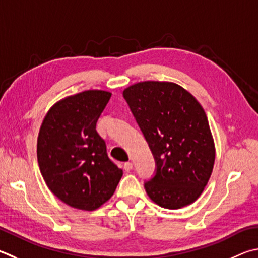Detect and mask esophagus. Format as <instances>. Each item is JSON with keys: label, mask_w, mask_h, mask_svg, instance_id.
<instances>
[{"label": "esophagus", "mask_w": 258, "mask_h": 258, "mask_svg": "<svg viewBox=\"0 0 258 258\" xmlns=\"http://www.w3.org/2000/svg\"><path fill=\"white\" fill-rule=\"evenodd\" d=\"M124 169H125V171L126 172H130L131 170L133 169V163L132 162H125L124 163Z\"/></svg>", "instance_id": "1"}]
</instances>
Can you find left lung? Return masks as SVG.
Here are the masks:
<instances>
[{
	"label": "left lung",
	"instance_id": "obj_1",
	"mask_svg": "<svg viewBox=\"0 0 258 258\" xmlns=\"http://www.w3.org/2000/svg\"><path fill=\"white\" fill-rule=\"evenodd\" d=\"M123 96L156 160V175L144 184L148 196L169 210L194 203L208 184L215 160L203 107L174 82H138L126 88Z\"/></svg>",
	"mask_w": 258,
	"mask_h": 258
}]
</instances>
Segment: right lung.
Listing matches in <instances>:
<instances>
[{"mask_svg": "<svg viewBox=\"0 0 258 258\" xmlns=\"http://www.w3.org/2000/svg\"><path fill=\"white\" fill-rule=\"evenodd\" d=\"M110 97L104 90L65 97L51 106L40 126L37 159L41 176L51 193L74 209L100 208L123 176L96 130Z\"/></svg>", "mask_w": 258, "mask_h": 258, "instance_id": "obj_1", "label": "right lung"}]
</instances>
